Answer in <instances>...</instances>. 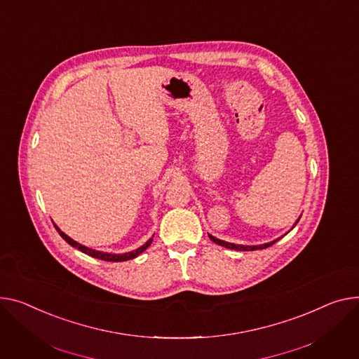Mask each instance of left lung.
Wrapping results in <instances>:
<instances>
[{"mask_svg": "<svg viewBox=\"0 0 359 359\" xmlns=\"http://www.w3.org/2000/svg\"><path fill=\"white\" fill-rule=\"evenodd\" d=\"M299 222V219L296 221V224ZM296 224L293 225V228L296 226ZM209 238L210 240L215 243V244H218V245H222V247H225V248H231V250H235V251H255V250H264V248H269L270 245H273V244H276L278 240H276V241H273V243H269V244H264V245H252V247H250V245H236V244H231V243H225V241H221V240H218V238H215V236H212V235H209Z\"/></svg>", "mask_w": 359, "mask_h": 359, "instance_id": "8db88e82", "label": "left lung"}]
</instances>
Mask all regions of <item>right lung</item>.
Masks as SVG:
<instances>
[{
    "label": "right lung",
    "instance_id": "obj_1",
    "mask_svg": "<svg viewBox=\"0 0 359 359\" xmlns=\"http://www.w3.org/2000/svg\"><path fill=\"white\" fill-rule=\"evenodd\" d=\"M55 228L57 229V232H59V235L63 238V240L69 244V245H72V247H75V248H78L79 251H82V252H85V254H88V255H90V257H93V258H98V259H104V261H127V259H133V258H135L137 255H140L142 251H146L149 247H150V244H151V241L153 240H149L142 247H140L138 250H135V251H131V252H126V254H108V252H101V251H95V250H90V248H88V247H83V245H81V244H78L76 241H74L72 240V238H69L66 233H63L56 225H55Z\"/></svg>",
    "mask_w": 359,
    "mask_h": 359
}]
</instances>
